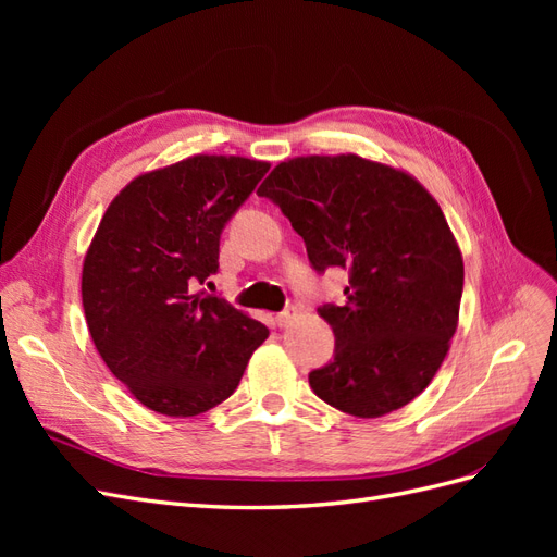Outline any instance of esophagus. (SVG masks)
I'll return each instance as SVG.
<instances>
[{
  "label": "esophagus",
  "instance_id": "1",
  "mask_svg": "<svg viewBox=\"0 0 557 557\" xmlns=\"http://www.w3.org/2000/svg\"><path fill=\"white\" fill-rule=\"evenodd\" d=\"M295 318H297V309H295V307L283 309L281 313H276V325H278V327H288Z\"/></svg>",
  "mask_w": 557,
  "mask_h": 557
}]
</instances>
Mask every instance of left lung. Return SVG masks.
<instances>
[{
  "instance_id": "1",
  "label": "left lung",
  "mask_w": 557,
  "mask_h": 557,
  "mask_svg": "<svg viewBox=\"0 0 557 557\" xmlns=\"http://www.w3.org/2000/svg\"><path fill=\"white\" fill-rule=\"evenodd\" d=\"M305 239L318 274L346 269L332 325L334 358L309 374L330 407L360 418L425 391L458 327L465 267L432 195L409 174L358 156L281 162L258 190Z\"/></svg>"
}]
</instances>
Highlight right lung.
<instances>
[{
    "instance_id": "1",
    "label": "right lung",
    "mask_w": 557,
    "mask_h": 557,
    "mask_svg": "<svg viewBox=\"0 0 557 557\" xmlns=\"http://www.w3.org/2000/svg\"><path fill=\"white\" fill-rule=\"evenodd\" d=\"M267 162L197 156L134 178L107 209L83 262V309L111 374L144 407L197 416L227 399L269 330L221 295V234Z\"/></svg>"
}]
</instances>
